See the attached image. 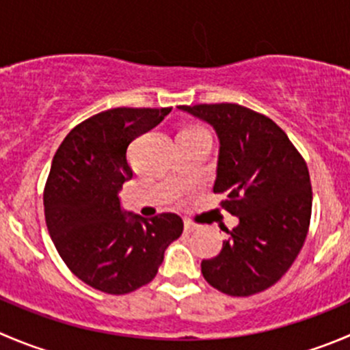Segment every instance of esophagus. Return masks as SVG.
<instances>
[{"label":"esophagus","mask_w":350,"mask_h":350,"mask_svg":"<svg viewBox=\"0 0 350 350\" xmlns=\"http://www.w3.org/2000/svg\"><path fill=\"white\" fill-rule=\"evenodd\" d=\"M195 230H198V226L189 222V220H185V232H195Z\"/></svg>","instance_id":"34e87169"}]
</instances>
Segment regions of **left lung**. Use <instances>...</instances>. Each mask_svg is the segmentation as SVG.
Masks as SVG:
<instances>
[{
    "mask_svg": "<svg viewBox=\"0 0 350 350\" xmlns=\"http://www.w3.org/2000/svg\"><path fill=\"white\" fill-rule=\"evenodd\" d=\"M179 109L206 121L220 142L213 193L239 224L222 251L202 261L206 282L229 296H253L291 269L308 236L311 181L308 165L270 118L239 104H198Z\"/></svg>",
    "mask_w": 350,
    "mask_h": 350,
    "instance_id": "8db88e82",
    "label": "left lung"
}]
</instances>
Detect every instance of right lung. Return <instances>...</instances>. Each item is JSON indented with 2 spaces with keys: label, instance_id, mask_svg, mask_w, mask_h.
I'll return each instance as SVG.
<instances>
[{
  "label": "right lung",
  "instance_id": "obj_1",
  "mask_svg": "<svg viewBox=\"0 0 350 350\" xmlns=\"http://www.w3.org/2000/svg\"><path fill=\"white\" fill-rule=\"evenodd\" d=\"M172 107H116L75 126L57 148L44 188L47 230L68 269L106 294L150 282L164 251L183 234L176 213L152 219L123 212L120 189L133 178L128 145Z\"/></svg>",
  "mask_w": 350,
  "mask_h": 350
}]
</instances>
